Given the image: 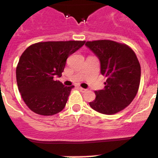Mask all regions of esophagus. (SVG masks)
Listing matches in <instances>:
<instances>
[{"label": "esophagus", "instance_id": "obj_1", "mask_svg": "<svg viewBox=\"0 0 158 158\" xmlns=\"http://www.w3.org/2000/svg\"><path fill=\"white\" fill-rule=\"evenodd\" d=\"M78 89H79L81 92H82V93H85V92L87 91V89H83V88H81V87H78Z\"/></svg>", "mask_w": 158, "mask_h": 158}]
</instances>
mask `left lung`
<instances>
[{
	"mask_svg": "<svg viewBox=\"0 0 158 158\" xmlns=\"http://www.w3.org/2000/svg\"><path fill=\"white\" fill-rule=\"evenodd\" d=\"M85 46L99 58L100 73L107 77L104 88L95 91L89 103L98 112L113 115L123 110L135 99L141 80V66L127 45L111 40L87 42Z\"/></svg>",
	"mask_w": 158,
	"mask_h": 158,
	"instance_id": "left-lung-1",
	"label": "left lung"
}]
</instances>
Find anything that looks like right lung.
I'll return each mask as SVG.
<instances>
[{
	"label": "right lung",
	"instance_id": "add662e5",
	"mask_svg": "<svg viewBox=\"0 0 158 158\" xmlns=\"http://www.w3.org/2000/svg\"><path fill=\"white\" fill-rule=\"evenodd\" d=\"M85 43H37L22 54L16 67V82L23 101L32 111L53 115L63 110L74 86H65L55 78L62 76L68 57Z\"/></svg>",
	"mask_w": 158,
	"mask_h": 158
}]
</instances>
